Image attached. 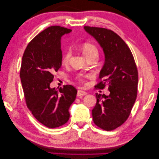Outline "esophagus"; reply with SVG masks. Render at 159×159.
<instances>
[{"label":"esophagus","instance_id":"34e87169","mask_svg":"<svg viewBox=\"0 0 159 159\" xmlns=\"http://www.w3.org/2000/svg\"><path fill=\"white\" fill-rule=\"evenodd\" d=\"M86 94H87V92H84V91H82V90H78L77 91V97H82V96H84Z\"/></svg>","mask_w":159,"mask_h":159}]
</instances>
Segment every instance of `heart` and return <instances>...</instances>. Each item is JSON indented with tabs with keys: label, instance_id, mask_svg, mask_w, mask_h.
I'll return each mask as SVG.
<instances>
[{
	"label": "heart",
	"instance_id": "heart-1",
	"mask_svg": "<svg viewBox=\"0 0 159 159\" xmlns=\"http://www.w3.org/2000/svg\"><path fill=\"white\" fill-rule=\"evenodd\" d=\"M82 51L84 53V56L87 57H89L91 56H97L98 54V51L97 46L91 42H85L82 45ZM72 56V50L71 48H67L65 53L62 55V61L63 63H67L69 62L70 58H71ZM86 77V75H80L77 77V80H79L80 82H83L84 80V78Z\"/></svg>",
	"mask_w": 159,
	"mask_h": 159
}]
</instances>
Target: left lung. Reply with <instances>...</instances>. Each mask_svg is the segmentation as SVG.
Returning <instances> with one entry per match:
<instances>
[{"mask_svg":"<svg viewBox=\"0 0 159 159\" xmlns=\"http://www.w3.org/2000/svg\"><path fill=\"white\" fill-rule=\"evenodd\" d=\"M87 32L96 39L105 54V63L96 88L106 86L110 94H98L92 110L93 123L101 129L111 131L125 122L137 96L138 71L133 55L126 43L111 30L85 26Z\"/></svg>","mask_w":159,"mask_h":159,"instance_id":"8db88e82","label":"left lung"}]
</instances>
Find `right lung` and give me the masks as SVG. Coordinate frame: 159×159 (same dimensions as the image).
Segmentation results:
<instances>
[{
    "label": "right lung",
    "instance_id": "add662e5",
    "mask_svg": "<svg viewBox=\"0 0 159 159\" xmlns=\"http://www.w3.org/2000/svg\"><path fill=\"white\" fill-rule=\"evenodd\" d=\"M71 30L51 26L36 35L26 48L20 67V78L27 108L37 120L48 128L66 124L69 108L77 90L66 85L58 91L50 87L54 72L62 66L61 39Z\"/></svg>",
    "mask_w": 159,
    "mask_h": 159
}]
</instances>
